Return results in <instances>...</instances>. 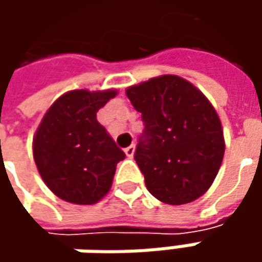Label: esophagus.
<instances>
[{"label": "esophagus", "mask_w": 262, "mask_h": 262, "mask_svg": "<svg viewBox=\"0 0 262 262\" xmlns=\"http://www.w3.org/2000/svg\"><path fill=\"white\" fill-rule=\"evenodd\" d=\"M134 153H136V146H133V144H131V146L126 147L125 148V155L128 157H133L134 156Z\"/></svg>", "instance_id": "34e87169"}]
</instances>
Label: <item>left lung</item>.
Instances as JSON below:
<instances>
[{"label": "left lung", "instance_id": "1", "mask_svg": "<svg viewBox=\"0 0 262 262\" xmlns=\"http://www.w3.org/2000/svg\"><path fill=\"white\" fill-rule=\"evenodd\" d=\"M144 131L136 148L147 189L166 204H185L211 186L225 155L216 109L194 84L160 76L126 89Z\"/></svg>", "mask_w": 262, "mask_h": 262}]
</instances>
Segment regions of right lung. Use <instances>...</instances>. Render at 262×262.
<instances>
[{
  "label": "right lung",
  "mask_w": 262,
  "mask_h": 262,
  "mask_svg": "<svg viewBox=\"0 0 262 262\" xmlns=\"http://www.w3.org/2000/svg\"><path fill=\"white\" fill-rule=\"evenodd\" d=\"M116 90H71L48 109L33 138V157L48 188L61 200L95 204L109 192L118 162L116 146L96 114Z\"/></svg>",
  "instance_id": "right-lung-1"
}]
</instances>
